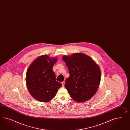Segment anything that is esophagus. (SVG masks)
<instances>
[{
    "instance_id": "obj_1",
    "label": "esophagus",
    "mask_w": 130,
    "mask_h": 130,
    "mask_svg": "<svg viewBox=\"0 0 130 130\" xmlns=\"http://www.w3.org/2000/svg\"><path fill=\"white\" fill-rule=\"evenodd\" d=\"M61 84H62V86L64 87V85H65V82L64 81H63V82H61Z\"/></svg>"
}]
</instances>
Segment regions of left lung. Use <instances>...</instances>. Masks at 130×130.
I'll return each mask as SVG.
<instances>
[{
    "label": "left lung",
    "mask_w": 130,
    "mask_h": 130,
    "mask_svg": "<svg viewBox=\"0 0 130 130\" xmlns=\"http://www.w3.org/2000/svg\"><path fill=\"white\" fill-rule=\"evenodd\" d=\"M62 60L70 73L65 88L70 97L77 102L88 101L95 95L99 86V67L90 57L82 53L63 56Z\"/></svg>",
    "instance_id": "obj_1"
}]
</instances>
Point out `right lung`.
<instances>
[{
  "label": "right lung",
  "instance_id": "add662e5",
  "mask_svg": "<svg viewBox=\"0 0 130 130\" xmlns=\"http://www.w3.org/2000/svg\"><path fill=\"white\" fill-rule=\"evenodd\" d=\"M57 58L51 59L44 55L35 60L28 68L26 75V83L28 90L36 100L49 102L56 95L62 84L56 80L53 70Z\"/></svg>",
  "mask_w": 130,
  "mask_h": 130
}]
</instances>
